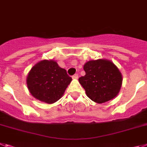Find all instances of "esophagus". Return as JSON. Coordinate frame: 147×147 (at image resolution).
<instances>
[{
  "label": "esophagus",
  "instance_id": "34e87169",
  "mask_svg": "<svg viewBox=\"0 0 147 147\" xmlns=\"http://www.w3.org/2000/svg\"><path fill=\"white\" fill-rule=\"evenodd\" d=\"M72 78L73 79H78V74H77V73L75 74V75H72Z\"/></svg>",
  "mask_w": 147,
  "mask_h": 147
}]
</instances>
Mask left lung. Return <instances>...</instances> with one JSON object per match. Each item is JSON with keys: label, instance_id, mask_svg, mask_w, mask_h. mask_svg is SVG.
Returning a JSON list of instances; mask_svg holds the SVG:
<instances>
[{"label": "left lung", "instance_id": "left-lung-1", "mask_svg": "<svg viewBox=\"0 0 147 147\" xmlns=\"http://www.w3.org/2000/svg\"><path fill=\"white\" fill-rule=\"evenodd\" d=\"M84 69L86 75L78 81L92 100L102 104L117 96L122 84V75L112 62L100 59L88 61Z\"/></svg>", "mask_w": 147, "mask_h": 147}]
</instances>
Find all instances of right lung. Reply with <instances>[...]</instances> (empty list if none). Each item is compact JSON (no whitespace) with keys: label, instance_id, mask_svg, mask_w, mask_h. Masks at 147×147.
I'll return each instance as SVG.
<instances>
[{"label":"right lung","instance_id":"right-lung-1","mask_svg":"<svg viewBox=\"0 0 147 147\" xmlns=\"http://www.w3.org/2000/svg\"><path fill=\"white\" fill-rule=\"evenodd\" d=\"M26 81L33 97L40 101L52 104L62 97L72 78L55 61L44 60L31 69Z\"/></svg>","mask_w":147,"mask_h":147}]
</instances>
